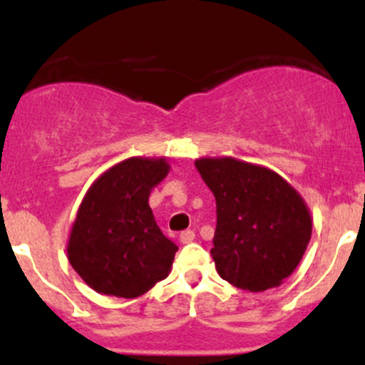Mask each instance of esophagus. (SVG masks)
<instances>
[{
	"label": "esophagus",
	"instance_id": "34e87169",
	"mask_svg": "<svg viewBox=\"0 0 365 365\" xmlns=\"http://www.w3.org/2000/svg\"><path fill=\"white\" fill-rule=\"evenodd\" d=\"M194 238H196V233L192 230H187L180 233V242L182 244H190V242H194Z\"/></svg>",
	"mask_w": 365,
	"mask_h": 365
}]
</instances>
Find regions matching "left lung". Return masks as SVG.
I'll list each match as a JSON object with an SVG mask.
<instances>
[{"mask_svg": "<svg viewBox=\"0 0 365 365\" xmlns=\"http://www.w3.org/2000/svg\"><path fill=\"white\" fill-rule=\"evenodd\" d=\"M196 168L215 196L210 254L220 277L247 292L281 286L311 240V210L300 192L279 173L233 157H201Z\"/></svg>", "mask_w": 365, "mask_h": 365, "instance_id": "obj_1", "label": "left lung"}]
</instances>
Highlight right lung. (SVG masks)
Here are the masks:
<instances>
[{
    "label": "right lung",
    "instance_id": "1",
    "mask_svg": "<svg viewBox=\"0 0 365 365\" xmlns=\"http://www.w3.org/2000/svg\"><path fill=\"white\" fill-rule=\"evenodd\" d=\"M169 169L168 157H130L102 173L84 194L67 256L101 295L138 298L171 272L178 247L164 237L148 205Z\"/></svg>",
    "mask_w": 365,
    "mask_h": 365
}]
</instances>
